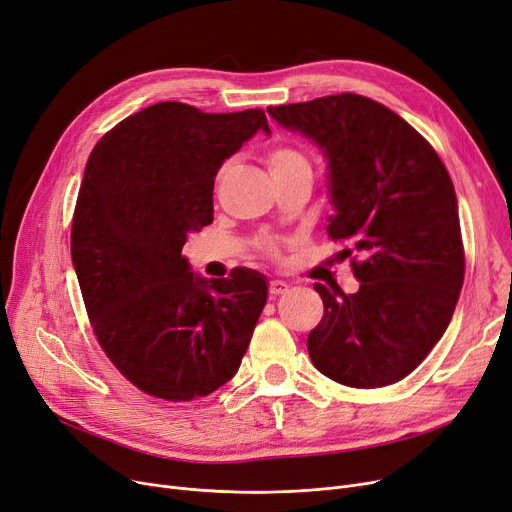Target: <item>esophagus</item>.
Wrapping results in <instances>:
<instances>
[{
    "instance_id": "obj_1",
    "label": "esophagus",
    "mask_w": 512,
    "mask_h": 512,
    "mask_svg": "<svg viewBox=\"0 0 512 512\" xmlns=\"http://www.w3.org/2000/svg\"><path fill=\"white\" fill-rule=\"evenodd\" d=\"M288 288H291V284L284 282V280H272L270 282V295L272 297H278V295H284Z\"/></svg>"
}]
</instances>
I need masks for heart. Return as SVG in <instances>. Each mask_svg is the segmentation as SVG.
<instances>
[{"mask_svg":"<svg viewBox=\"0 0 512 512\" xmlns=\"http://www.w3.org/2000/svg\"><path fill=\"white\" fill-rule=\"evenodd\" d=\"M268 163H270V169H272V175H280V173H286L291 169H297V167H307V159L303 157V154L291 146H274L270 152H268ZM265 251H268L270 255L276 253V242L274 240H265L263 242Z\"/></svg>","mask_w":512,"mask_h":512,"instance_id":"1","label":"heart"}]
</instances>
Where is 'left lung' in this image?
<instances>
[{"label":"left lung","mask_w":512,"mask_h":512,"mask_svg":"<svg viewBox=\"0 0 512 512\" xmlns=\"http://www.w3.org/2000/svg\"><path fill=\"white\" fill-rule=\"evenodd\" d=\"M328 163L326 232L349 240L360 291L314 284L324 318L309 332L314 366L347 387L402 381L446 332L464 280L458 201L433 146L393 110L358 94L270 106Z\"/></svg>","instance_id":"obj_1"}]
</instances>
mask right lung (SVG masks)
<instances>
[{"label": "right lung", "mask_w": 512, "mask_h": 512, "mask_svg": "<svg viewBox=\"0 0 512 512\" xmlns=\"http://www.w3.org/2000/svg\"><path fill=\"white\" fill-rule=\"evenodd\" d=\"M257 131L259 108L201 113L159 102L94 146L77 196L71 255L96 339L129 383L167 402L226 385L268 301L265 276L190 272L188 234L213 221L219 167Z\"/></svg>", "instance_id": "obj_1"}]
</instances>
